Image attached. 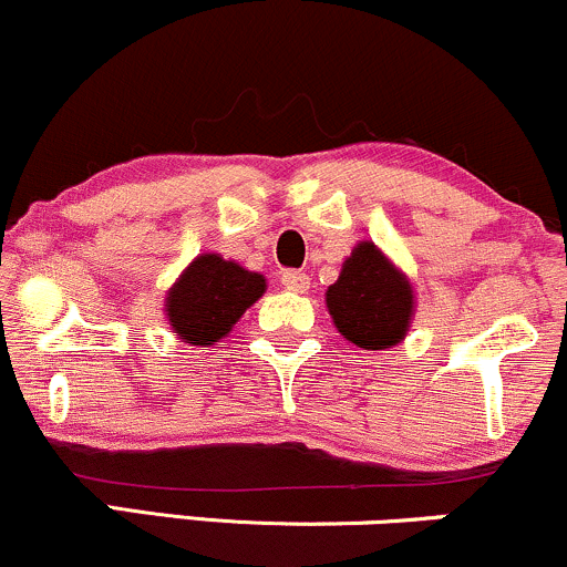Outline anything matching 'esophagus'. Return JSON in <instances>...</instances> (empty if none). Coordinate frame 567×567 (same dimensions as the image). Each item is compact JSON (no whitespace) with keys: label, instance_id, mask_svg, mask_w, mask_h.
<instances>
[{"label":"esophagus","instance_id":"34e87169","mask_svg":"<svg viewBox=\"0 0 567 567\" xmlns=\"http://www.w3.org/2000/svg\"><path fill=\"white\" fill-rule=\"evenodd\" d=\"M281 284H284V289L297 291V295H305V291L310 289V278L305 276L302 270H284L281 272Z\"/></svg>","mask_w":567,"mask_h":567}]
</instances>
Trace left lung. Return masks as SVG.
<instances>
[{"mask_svg":"<svg viewBox=\"0 0 567 567\" xmlns=\"http://www.w3.org/2000/svg\"><path fill=\"white\" fill-rule=\"evenodd\" d=\"M327 308L346 340L364 351H385L406 334L412 286L374 244H359L329 286Z\"/></svg>","mask_w":567,"mask_h":567,"instance_id":"obj_1","label":"left lung"}]
</instances>
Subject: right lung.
Wrapping results in <instances>:
<instances>
[{
    "instance_id": "right-lung-1",
    "label": "right lung",
    "mask_w": 567,
    "mask_h": 567,
    "mask_svg": "<svg viewBox=\"0 0 567 567\" xmlns=\"http://www.w3.org/2000/svg\"><path fill=\"white\" fill-rule=\"evenodd\" d=\"M262 291L265 278L259 272L225 262L216 254H203L168 291L165 310L179 340L206 348L230 332Z\"/></svg>"
}]
</instances>
